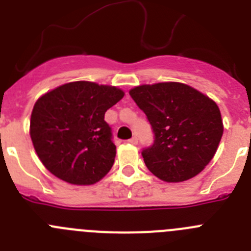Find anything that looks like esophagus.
Masks as SVG:
<instances>
[{
    "instance_id": "esophagus-1",
    "label": "esophagus",
    "mask_w": 251,
    "mask_h": 251,
    "mask_svg": "<svg viewBox=\"0 0 251 251\" xmlns=\"http://www.w3.org/2000/svg\"><path fill=\"white\" fill-rule=\"evenodd\" d=\"M128 143H130V145H137L138 143V138L137 137H132L130 139H128Z\"/></svg>"
}]
</instances>
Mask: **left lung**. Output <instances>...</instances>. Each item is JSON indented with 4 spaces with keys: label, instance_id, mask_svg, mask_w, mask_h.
<instances>
[{
    "label": "left lung",
    "instance_id": "left-lung-1",
    "mask_svg": "<svg viewBox=\"0 0 251 251\" xmlns=\"http://www.w3.org/2000/svg\"><path fill=\"white\" fill-rule=\"evenodd\" d=\"M129 95L154 133L153 145L142 151L148 170L166 182H182L200 174L224 133L217 104L176 81L136 86Z\"/></svg>",
    "mask_w": 251,
    "mask_h": 251
}]
</instances>
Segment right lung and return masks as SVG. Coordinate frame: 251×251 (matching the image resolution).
<instances>
[{"label": "right lung", "mask_w": 251, "mask_h": 251, "mask_svg": "<svg viewBox=\"0 0 251 251\" xmlns=\"http://www.w3.org/2000/svg\"><path fill=\"white\" fill-rule=\"evenodd\" d=\"M123 97V90L115 86L73 81L37 99L30 136L51 174L72 185L85 186L109 172L115 146L104 114Z\"/></svg>", "instance_id": "right-lung-1"}]
</instances>
